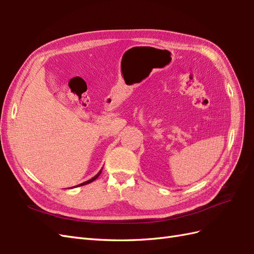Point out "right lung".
<instances>
[{
	"instance_id": "add662e5",
	"label": "right lung",
	"mask_w": 254,
	"mask_h": 254,
	"mask_svg": "<svg viewBox=\"0 0 254 254\" xmlns=\"http://www.w3.org/2000/svg\"><path fill=\"white\" fill-rule=\"evenodd\" d=\"M102 170H103V168H102ZM102 170L101 171H99L94 177H93V178H91L90 180H88V181H86V182H82V183H80V184H78V186H76V187H80V186H86V184H88V183H91V182H93L96 178H97V177L99 176V175H101V173H102ZM74 188V187H73Z\"/></svg>"
}]
</instances>
